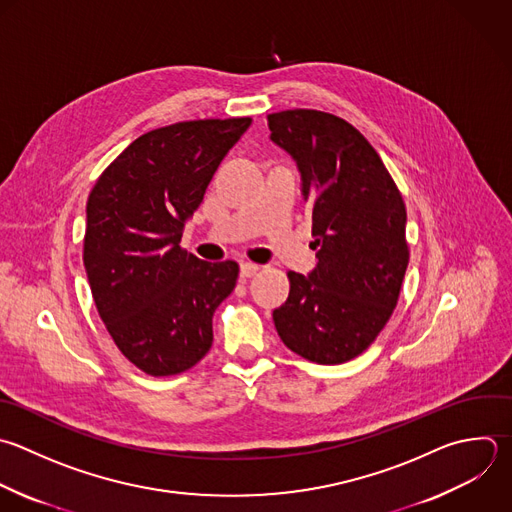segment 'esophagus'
Here are the masks:
<instances>
[{"instance_id": "obj_1", "label": "esophagus", "mask_w": 512, "mask_h": 512, "mask_svg": "<svg viewBox=\"0 0 512 512\" xmlns=\"http://www.w3.org/2000/svg\"><path fill=\"white\" fill-rule=\"evenodd\" d=\"M260 272V266L258 264H252V262H242L240 264V276L242 278H252Z\"/></svg>"}]
</instances>
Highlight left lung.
Here are the masks:
<instances>
[{"mask_svg": "<svg viewBox=\"0 0 512 512\" xmlns=\"http://www.w3.org/2000/svg\"><path fill=\"white\" fill-rule=\"evenodd\" d=\"M268 128L300 172L318 258L308 276L288 272V300L272 318L298 356L342 364L392 316L408 266L406 208L376 150L346 120L286 110L270 114Z\"/></svg>", "mask_w": 512, "mask_h": 512, "instance_id": "left-lung-1", "label": "left lung"}]
</instances>
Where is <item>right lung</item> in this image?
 Returning a JSON list of instances; mask_svg holds the SVG:
<instances>
[{"label": "right lung", "instance_id": "obj_1", "mask_svg": "<svg viewBox=\"0 0 512 512\" xmlns=\"http://www.w3.org/2000/svg\"><path fill=\"white\" fill-rule=\"evenodd\" d=\"M250 118L194 120L134 140L98 178L86 206L84 266L120 352L152 376L180 374L212 346V316L238 264L180 248L186 222Z\"/></svg>", "mask_w": 512, "mask_h": 512}]
</instances>
